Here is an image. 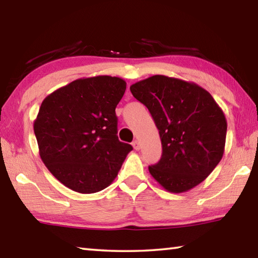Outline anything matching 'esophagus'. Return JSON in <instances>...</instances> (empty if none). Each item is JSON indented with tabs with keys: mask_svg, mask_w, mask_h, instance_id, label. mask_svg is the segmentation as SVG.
I'll list each match as a JSON object with an SVG mask.
<instances>
[{
	"mask_svg": "<svg viewBox=\"0 0 258 258\" xmlns=\"http://www.w3.org/2000/svg\"><path fill=\"white\" fill-rule=\"evenodd\" d=\"M133 148L135 150H140V142L138 141V140H135V141H133Z\"/></svg>",
	"mask_w": 258,
	"mask_h": 258,
	"instance_id": "esophagus-1",
	"label": "esophagus"
}]
</instances>
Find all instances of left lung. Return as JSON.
I'll list each match as a JSON object with an SVG mask.
<instances>
[{"mask_svg": "<svg viewBox=\"0 0 258 258\" xmlns=\"http://www.w3.org/2000/svg\"><path fill=\"white\" fill-rule=\"evenodd\" d=\"M130 90L159 131L163 154L149 166L151 176L173 194L202 183L223 157L228 128L211 93L195 83L164 75L140 81Z\"/></svg>", "mask_w": 258, "mask_h": 258, "instance_id": "left-lung-1", "label": "left lung"}]
</instances>
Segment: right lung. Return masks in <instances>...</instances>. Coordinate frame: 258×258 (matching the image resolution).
<instances>
[{"instance_id": "1", "label": "right lung", "mask_w": 258, "mask_h": 258, "mask_svg": "<svg viewBox=\"0 0 258 258\" xmlns=\"http://www.w3.org/2000/svg\"><path fill=\"white\" fill-rule=\"evenodd\" d=\"M126 82L80 78L47 95L34 121L41 159L56 180L80 194L111 184L132 146L117 137L115 109Z\"/></svg>"}]
</instances>
